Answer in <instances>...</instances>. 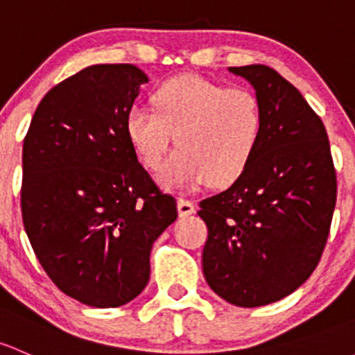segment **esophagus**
I'll return each mask as SVG.
<instances>
[{
    "mask_svg": "<svg viewBox=\"0 0 355 355\" xmlns=\"http://www.w3.org/2000/svg\"><path fill=\"white\" fill-rule=\"evenodd\" d=\"M177 209H178V216H180V218H187V216L196 212V206H193V202L187 199H178Z\"/></svg>",
    "mask_w": 355,
    "mask_h": 355,
    "instance_id": "1",
    "label": "esophagus"
}]
</instances>
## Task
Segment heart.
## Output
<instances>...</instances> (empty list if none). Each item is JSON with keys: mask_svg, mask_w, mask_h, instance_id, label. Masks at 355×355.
<instances>
[{"mask_svg": "<svg viewBox=\"0 0 355 355\" xmlns=\"http://www.w3.org/2000/svg\"><path fill=\"white\" fill-rule=\"evenodd\" d=\"M155 108L130 107L125 132L149 170L162 166L158 182L173 192H190L209 180L227 185L252 162L263 129L259 98L246 88H227L196 74L170 78L153 95Z\"/></svg>", "mask_w": 355, "mask_h": 355, "instance_id": "b5f03b06", "label": "heart"}]
</instances>
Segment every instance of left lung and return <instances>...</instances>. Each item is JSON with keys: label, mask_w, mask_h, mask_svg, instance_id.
Segmentation results:
<instances>
[{"label": "left lung", "mask_w": 355, "mask_h": 355, "mask_svg": "<svg viewBox=\"0 0 355 355\" xmlns=\"http://www.w3.org/2000/svg\"><path fill=\"white\" fill-rule=\"evenodd\" d=\"M227 71L255 89L263 129L243 173L200 202L202 270L219 297L257 308L289 296L318 266L337 178L325 125L300 89L262 64Z\"/></svg>", "instance_id": "obj_1"}]
</instances>
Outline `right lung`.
<instances>
[{
    "mask_svg": "<svg viewBox=\"0 0 355 355\" xmlns=\"http://www.w3.org/2000/svg\"><path fill=\"white\" fill-rule=\"evenodd\" d=\"M148 76L132 64H95L55 85L24 141L21 214L27 236L64 294L117 308L149 281V253L177 219L137 162L125 115Z\"/></svg>",
    "mask_w": 355,
    "mask_h": 355,
    "instance_id": "add662e5",
    "label": "right lung"
}]
</instances>
